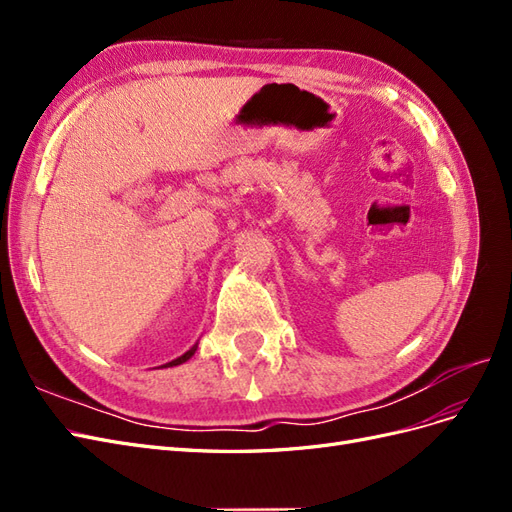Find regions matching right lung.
I'll use <instances>...</instances> for the list:
<instances>
[{
    "label": "right lung",
    "instance_id": "right-lung-1",
    "mask_svg": "<svg viewBox=\"0 0 512 512\" xmlns=\"http://www.w3.org/2000/svg\"><path fill=\"white\" fill-rule=\"evenodd\" d=\"M196 348H198V342H196L188 352H183L181 356H177L175 361H168V363H166V365H162V367H177V365H181V363H185V361H190L192 356H194V352H196Z\"/></svg>",
    "mask_w": 512,
    "mask_h": 512
}]
</instances>
